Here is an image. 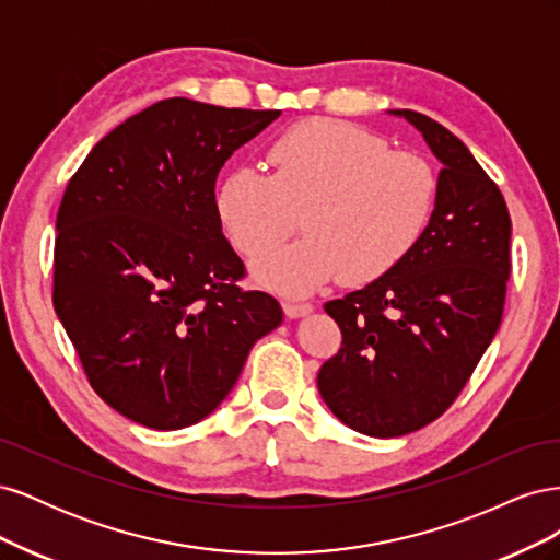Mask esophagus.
Instances as JSON below:
<instances>
[{
    "instance_id": "34e87169",
    "label": "esophagus",
    "mask_w": 560,
    "mask_h": 560,
    "mask_svg": "<svg viewBox=\"0 0 560 560\" xmlns=\"http://www.w3.org/2000/svg\"><path fill=\"white\" fill-rule=\"evenodd\" d=\"M311 311H313L311 303H303V301H284V315L290 317V319L308 315Z\"/></svg>"
}]
</instances>
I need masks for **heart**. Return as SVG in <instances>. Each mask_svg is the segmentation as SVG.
<instances>
[{
  "instance_id": "heart-1",
  "label": "heart",
  "mask_w": 560,
  "mask_h": 560,
  "mask_svg": "<svg viewBox=\"0 0 560 560\" xmlns=\"http://www.w3.org/2000/svg\"><path fill=\"white\" fill-rule=\"evenodd\" d=\"M270 173L233 167L214 189V214L247 259L308 238L259 266L266 284L306 294L341 278L366 284L418 247L436 208L439 177L416 151L336 118L287 128L268 149Z\"/></svg>"
}]
</instances>
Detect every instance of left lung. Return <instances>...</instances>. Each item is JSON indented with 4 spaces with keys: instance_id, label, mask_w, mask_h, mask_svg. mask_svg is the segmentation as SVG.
<instances>
[{
    "instance_id": "obj_1",
    "label": "left lung",
    "mask_w": 560,
    "mask_h": 560,
    "mask_svg": "<svg viewBox=\"0 0 560 560\" xmlns=\"http://www.w3.org/2000/svg\"><path fill=\"white\" fill-rule=\"evenodd\" d=\"M444 163L430 229L397 268L325 303L341 350L319 366L331 413L369 436L430 425L463 393L502 322L512 219L498 184L442 124L393 109Z\"/></svg>"
}]
</instances>
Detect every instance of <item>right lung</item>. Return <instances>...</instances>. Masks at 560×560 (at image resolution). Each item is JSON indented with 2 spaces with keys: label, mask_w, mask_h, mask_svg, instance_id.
<instances>
[{
  "label": "right lung",
  "mask_w": 560,
  "mask_h": 560,
  "mask_svg": "<svg viewBox=\"0 0 560 560\" xmlns=\"http://www.w3.org/2000/svg\"><path fill=\"white\" fill-rule=\"evenodd\" d=\"M278 116L167 97L105 135L67 184L54 308L100 399L144 428L210 416L282 322L278 299L238 284L245 264L214 214L222 165Z\"/></svg>",
  "instance_id": "obj_1"
}]
</instances>
